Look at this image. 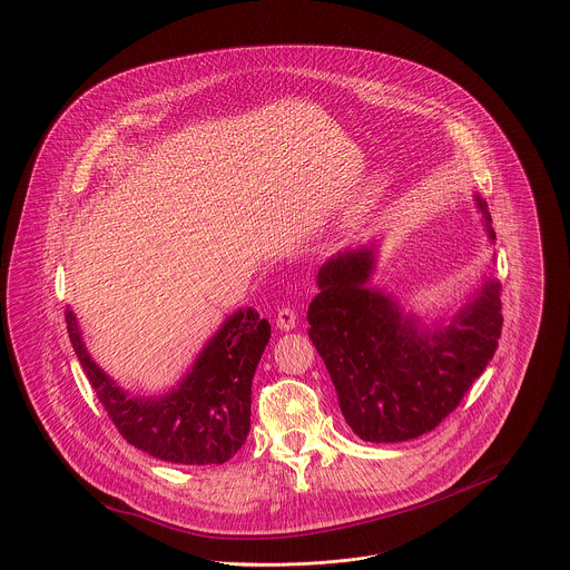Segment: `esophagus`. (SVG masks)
I'll return each mask as SVG.
<instances>
[{
    "label": "esophagus",
    "mask_w": 570,
    "mask_h": 570,
    "mask_svg": "<svg viewBox=\"0 0 570 570\" xmlns=\"http://www.w3.org/2000/svg\"><path fill=\"white\" fill-rule=\"evenodd\" d=\"M275 324H277L279 331H293L297 326V311L293 306H282L277 311Z\"/></svg>",
    "instance_id": "obj_1"
}]
</instances>
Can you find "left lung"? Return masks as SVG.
<instances>
[{"label":"left lung","instance_id":"8db88e82","mask_svg":"<svg viewBox=\"0 0 570 570\" xmlns=\"http://www.w3.org/2000/svg\"><path fill=\"white\" fill-rule=\"evenodd\" d=\"M480 209L487 216L482 203ZM489 237L495 239L491 228ZM372 264V250L361 248L322 266L308 335L352 432L367 443H401L441 425L493 358L502 333L500 284L487 282L448 328L421 333L390 297L365 286Z\"/></svg>","mask_w":570,"mask_h":570}]
</instances>
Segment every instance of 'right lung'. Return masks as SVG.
<instances>
[{"label":"right lung","instance_id":"add662e5","mask_svg":"<svg viewBox=\"0 0 570 570\" xmlns=\"http://www.w3.org/2000/svg\"><path fill=\"white\" fill-rule=\"evenodd\" d=\"M72 347L118 434L145 454L178 464H223L250 430V383L271 340L257 311H237L207 343L178 390L160 399H129L101 372L66 308Z\"/></svg>","mask_w":570,"mask_h":570}]
</instances>
